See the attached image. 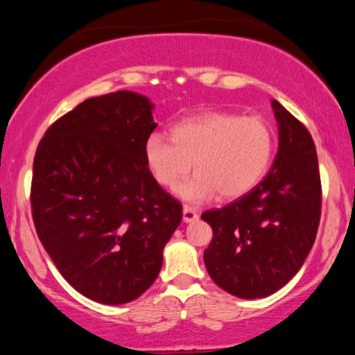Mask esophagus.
<instances>
[{
	"mask_svg": "<svg viewBox=\"0 0 355 355\" xmlns=\"http://www.w3.org/2000/svg\"><path fill=\"white\" fill-rule=\"evenodd\" d=\"M197 219H199V213H197L192 207L184 205L183 207V220L184 222H192V220H197Z\"/></svg>",
	"mask_w": 355,
	"mask_h": 355,
	"instance_id": "34e87169",
	"label": "esophagus"
}]
</instances>
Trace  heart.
I'll return each mask as SVG.
<instances>
[{
	"mask_svg": "<svg viewBox=\"0 0 355 355\" xmlns=\"http://www.w3.org/2000/svg\"><path fill=\"white\" fill-rule=\"evenodd\" d=\"M275 136L260 116L213 111L184 119L171 128V141L159 133L147 137L144 158L155 182L175 189L184 200H224L244 196L261 182L274 158Z\"/></svg>",
	"mask_w": 355,
	"mask_h": 355,
	"instance_id": "1",
	"label": "heart"
}]
</instances>
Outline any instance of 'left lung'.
<instances>
[{
  "mask_svg": "<svg viewBox=\"0 0 355 355\" xmlns=\"http://www.w3.org/2000/svg\"><path fill=\"white\" fill-rule=\"evenodd\" d=\"M279 152L266 177L248 194L202 219L213 228L203 252L209 277L241 299L266 297L286 285L315 243L321 178L309 130L277 100Z\"/></svg>",
  "mask_w": 355,
  "mask_h": 355,
  "instance_id": "1",
  "label": "left lung"
}]
</instances>
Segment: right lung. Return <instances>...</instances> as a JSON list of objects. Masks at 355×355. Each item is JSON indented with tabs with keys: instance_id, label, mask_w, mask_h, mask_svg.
<instances>
[{
	"instance_id": "1",
	"label": "right lung",
	"mask_w": 355,
	"mask_h": 355,
	"mask_svg": "<svg viewBox=\"0 0 355 355\" xmlns=\"http://www.w3.org/2000/svg\"><path fill=\"white\" fill-rule=\"evenodd\" d=\"M144 95L84 100L37 147L31 208L40 243L83 296L131 302L152 286L182 203L155 182L144 146L156 125Z\"/></svg>"
}]
</instances>
